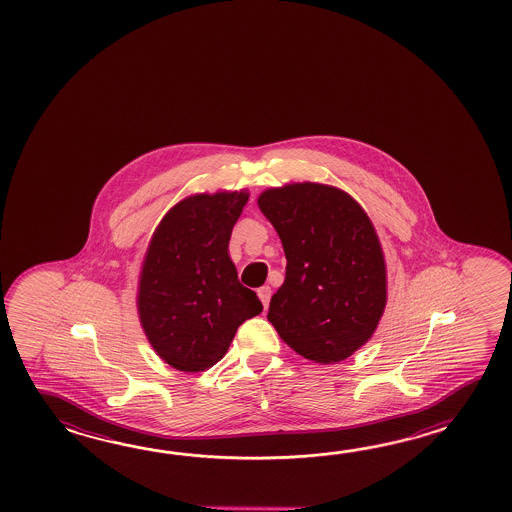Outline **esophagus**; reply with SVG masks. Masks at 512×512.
Segmentation results:
<instances>
[{"mask_svg": "<svg viewBox=\"0 0 512 512\" xmlns=\"http://www.w3.org/2000/svg\"><path fill=\"white\" fill-rule=\"evenodd\" d=\"M271 294L272 289L269 287V285H263V287H260L258 289V296H260L261 304H263V307L267 309L269 307V302H271Z\"/></svg>", "mask_w": 512, "mask_h": 512, "instance_id": "1", "label": "esophagus"}]
</instances>
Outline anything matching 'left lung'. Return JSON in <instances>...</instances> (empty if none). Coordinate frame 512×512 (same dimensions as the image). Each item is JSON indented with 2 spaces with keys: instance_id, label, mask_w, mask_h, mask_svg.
<instances>
[{
  "instance_id": "1",
  "label": "left lung",
  "mask_w": 512,
  "mask_h": 512,
  "mask_svg": "<svg viewBox=\"0 0 512 512\" xmlns=\"http://www.w3.org/2000/svg\"><path fill=\"white\" fill-rule=\"evenodd\" d=\"M258 207L287 260L269 322L304 359H348L373 337L388 300L386 261L371 219L344 190L320 183L269 188Z\"/></svg>"
}]
</instances>
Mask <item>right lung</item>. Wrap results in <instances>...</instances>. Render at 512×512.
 <instances>
[{"instance_id":"1","label":"right lung","mask_w":512,"mask_h":512,"mask_svg":"<svg viewBox=\"0 0 512 512\" xmlns=\"http://www.w3.org/2000/svg\"><path fill=\"white\" fill-rule=\"evenodd\" d=\"M247 190L194 194L170 208L153 232L139 276L137 309L153 351L197 373L225 357L238 327L263 311L229 256Z\"/></svg>"}]
</instances>
